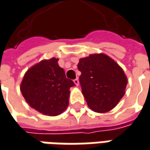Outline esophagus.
<instances>
[{
	"label": "esophagus",
	"instance_id": "esophagus-1",
	"mask_svg": "<svg viewBox=\"0 0 150 150\" xmlns=\"http://www.w3.org/2000/svg\"><path fill=\"white\" fill-rule=\"evenodd\" d=\"M74 83H75L76 86H78V85H79V80H78V78H76V79L74 80Z\"/></svg>",
	"mask_w": 150,
	"mask_h": 150
}]
</instances>
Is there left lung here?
Instances as JSON below:
<instances>
[{
    "label": "left lung",
    "mask_w": 150,
    "mask_h": 150,
    "mask_svg": "<svg viewBox=\"0 0 150 150\" xmlns=\"http://www.w3.org/2000/svg\"><path fill=\"white\" fill-rule=\"evenodd\" d=\"M77 66L88 106L98 113L112 110L125 93L127 78L121 67L105 54L82 58Z\"/></svg>",
    "instance_id": "obj_1"
}]
</instances>
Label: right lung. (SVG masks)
<instances>
[{"label": "right lung", "mask_w": 150, "mask_h": 150, "mask_svg": "<svg viewBox=\"0 0 150 150\" xmlns=\"http://www.w3.org/2000/svg\"><path fill=\"white\" fill-rule=\"evenodd\" d=\"M58 59L42 60L25 74L21 91L25 100L35 110L45 115L54 116L69 105L70 88L75 83L66 78L58 65Z\"/></svg>", "instance_id": "obj_1"}]
</instances>
